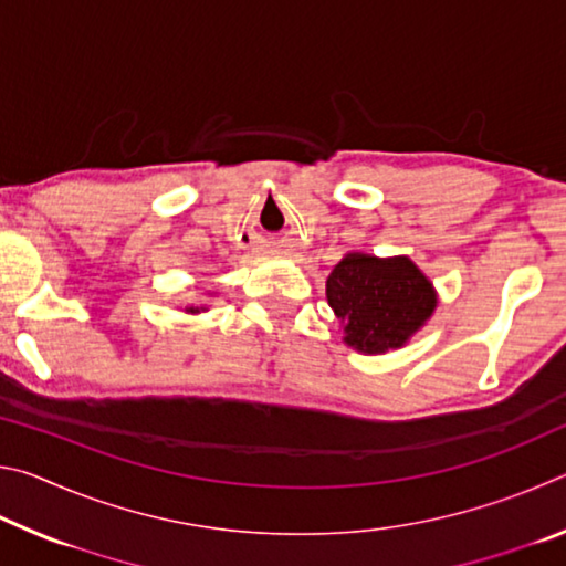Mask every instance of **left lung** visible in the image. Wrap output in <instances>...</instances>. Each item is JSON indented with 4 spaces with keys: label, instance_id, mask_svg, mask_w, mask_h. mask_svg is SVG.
<instances>
[{
    "label": "left lung",
    "instance_id": "8db88e82",
    "mask_svg": "<svg viewBox=\"0 0 566 566\" xmlns=\"http://www.w3.org/2000/svg\"><path fill=\"white\" fill-rule=\"evenodd\" d=\"M327 302L347 347L385 354L424 327L437 310V292L409 256L349 252L327 276Z\"/></svg>",
    "mask_w": 566,
    "mask_h": 566
}]
</instances>
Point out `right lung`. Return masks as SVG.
<instances>
[{
  "label": "right lung",
  "instance_id": "obj_1",
  "mask_svg": "<svg viewBox=\"0 0 566 566\" xmlns=\"http://www.w3.org/2000/svg\"><path fill=\"white\" fill-rule=\"evenodd\" d=\"M205 310H207V306H187L185 312H189V314H197V312H205Z\"/></svg>",
  "mask_w": 566,
  "mask_h": 566
}]
</instances>
